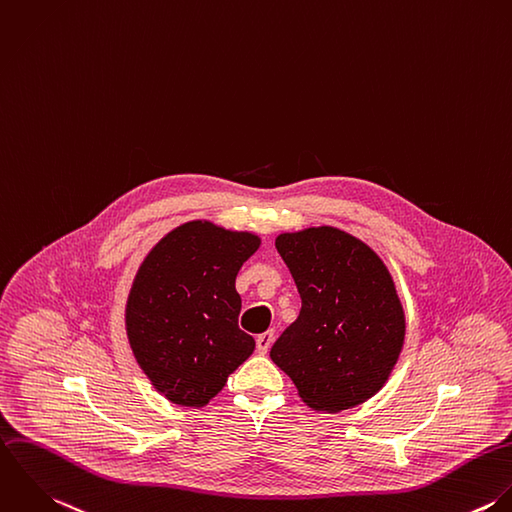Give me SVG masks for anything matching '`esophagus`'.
Returning <instances> with one entry per match:
<instances>
[{"label": "esophagus", "mask_w": 512, "mask_h": 512, "mask_svg": "<svg viewBox=\"0 0 512 512\" xmlns=\"http://www.w3.org/2000/svg\"><path fill=\"white\" fill-rule=\"evenodd\" d=\"M272 341H274V330H268V332L260 334V336L256 338V349H258V353H266V351L270 349Z\"/></svg>", "instance_id": "34e87169"}]
</instances>
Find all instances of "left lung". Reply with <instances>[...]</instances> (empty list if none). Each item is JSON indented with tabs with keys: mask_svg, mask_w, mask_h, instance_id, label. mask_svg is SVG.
I'll use <instances>...</instances> for the list:
<instances>
[{
	"mask_svg": "<svg viewBox=\"0 0 512 512\" xmlns=\"http://www.w3.org/2000/svg\"><path fill=\"white\" fill-rule=\"evenodd\" d=\"M276 250L302 310L272 345V361L316 411L363 403L387 381L405 338L391 274L367 244L332 226L280 234Z\"/></svg>",
	"mask_w": 512,
	"mask_h": 512,
	"instance_id": "left-lung-1",
	"label": "left lung"
}]
</instances>
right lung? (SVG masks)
Listing matches in <instances>:
<instances>
[{
    "label": "right lung",
    "instance_id": "right-lung-1",
    "mask_svg": "<svg viewBox=\"0 0 512 512\" xmlns=\"http://www.w3.org/2000/svg\"><path fill=\"white\" fill-rule=\"evenodd\" d=\"M260 238L192 220L169 232L141 264L127 302L133 353L169 401L206 405L254 351L238 328L236 274Z\"/></svg>",
    "mask_w": 512,
    "mask_h": 512
}]
</instances>
